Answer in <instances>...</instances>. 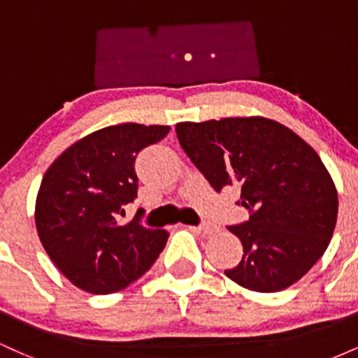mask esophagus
<instances>
[{
  "instance_id": "esophagus-1",
  "label": "esophagus",
  "mask_w": 358,
  "mask_h": 358,
  "mask_svg": "<svg viewBox=\"0 0 358 358\" xmlns=\"http://www.w3.org/2000/svg\"><path fill=\"white\" fill-rule=\"evenodd\" d=\"M187 227L193 229V231H196V232H202L203 236H210V234L217 232V225L208 224V222H203V224H200L199 227H192V225H187Z\"/></svg>"
}]
</instances>
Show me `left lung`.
<instances>
[{
	"label": "left lung",
	"instance_id": "8db88e82",
	"mask_svg": "<svg viewBox=\"0 0 358 358\" xmlns=\"http://www.w3.org/2000/svg\"><path fill=\"white\" fill-rule=\"evenodd\" d=\"M180 146L215 192L239 187L249 219L229 225L244 248L225 276L259 293L291 286L334 236L338 195L316 151L276 121L227 117L176 124Z\"/></svg>",
	"mask_w": 358,
	"mask_h": 358
}]
</instances>
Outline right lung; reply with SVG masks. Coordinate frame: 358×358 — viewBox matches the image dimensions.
Segmentation results:
<instances>
[{"instance_id":"obj_1","label":"right lung","mask_w":358,"mask_h":358,"mask_svg":"<svg viewBox=\"0 0 358 358\" xmlns=\"http://www.w3.org/2000/svg\"><path fill=\"white\" fill-rule=\"evenodd\" d=\"M170 126H109L65 150L43 175L35 222L45 250L69 281L96 294L116 293L141 278L168 234L141 224L139 208L117 222L138 196L136 156L166 136Z\"/></svg>"}]
</instances>
